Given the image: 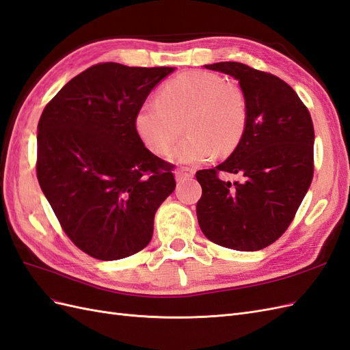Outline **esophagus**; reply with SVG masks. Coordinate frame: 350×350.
Instances as JSON below:
<instances>
[{
    "label": "esophagus",
    "mask_w": 350,
    "mask_h": 350,
    "mask_svg": "<svg viewBox=\"0 0 350 350\" xmlns=\"http://www.w3.org/2000/svg\"><path fill=\"white\" fill-rule=\"evenodd\" d=\"M193 176V170L187 167H180L176 170V178L177 180H186V178H191Z\"/></svg>",
    "instance_id": "34e87169"
}]
</instances>
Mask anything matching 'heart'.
<instances>
[{
  "instance_id": "obj_1",
  "label": "heart",
  "mask_w": 350,
  "mask_h": 350,
  "mask_svg": "<svg viewBox=\"0 0 350 350\" xmlns=\"http://www.w3.org/2000/svg\"><path fill=\"white\" fill-rule=\"evenodd\" d=\"M248 121L244 90L223 77L189 70L167 83L158 98L140 106L136 130L142 142L164 155L182 133L187 136L173 149L172 158L180 164H196L234 150L243 140Z\"/></svg>"
}]
</instances>
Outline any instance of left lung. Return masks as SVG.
<instances>
[{"label": "left lung", "instance_id": "1", "mask_svg": "<svg viewBox=\"0 0 350 350\" xmlns=\"http://www.w3.org/2000/svg\"><path fill=\"white\" fill-rule=\"evenodd\" d=\"M205 68L238 79L247 98L248 121L243 140L225 163L196 172L202 187L196 216L202 234L214 244L257 252L290 226L312 183V118L281 78L239 62ZM220 171L239 172L245 180L223 183Z\"/></svg>", "mask_w": 350, "mask_h": 350}]
</instances>
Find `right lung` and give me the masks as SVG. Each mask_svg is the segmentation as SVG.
I'll return each mask as SVG.
<instances>
[{"label":"right lung","mask_w":350,"mask_h":350,"mask_svg":"<svg viewBox=\"0 0 350 350\" xmlns=\"http://www.w3.org/2000/svg\"><path fill=\"white\" fill-rule=\"evenodd\" d=\"M174 68L90 66L44 107L37 177L68 238L98 260L139 253L158 207L174 191V165L143 145L136 115Z\"/></svg>","instance_id":"1"}]
</instances>
